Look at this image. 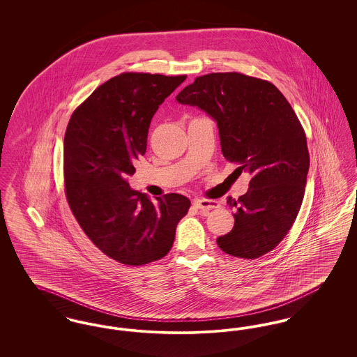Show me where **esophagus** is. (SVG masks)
Instances as JSON below:
<instances>
[{
    "instance_id": "1",
    "label": "esophagus",
    "mask_w": 357,
    "mask_h": 357,
    "mask_svg": "<svg viewBox=\"0 0 357 357\" xmlns=\"http://www.w3.org/2000/svg\"><path fill=\"white\" fill-rule=\"evenodd\" d=\"M194 206L198 210H213V208L220 207V204L217 201H213V199H195Z\"/></svg>"
}]
</instances>
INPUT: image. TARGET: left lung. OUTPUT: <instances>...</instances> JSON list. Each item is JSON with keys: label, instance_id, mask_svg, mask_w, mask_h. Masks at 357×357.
<instances>
[{"label": "left lung", "instance_id": "left-lung-1", "mask_svg": "<svg viewBox=\"0 0 357 357\" xmlns=\"http://www.w3.org/2000/svg\"><path fill=\"white\" fill-rule=\"evenodd\" d=\"M217 121L223 156L252 175L246 194L227 204L234 227L218 237L227 255L255 259L272 252L297 218L309 153L304 128L275 85L238 72L199 76L176 96Z\"/></svg>", "mask_w": 357, "mask_h": 357}]
</instances>
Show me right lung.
<instances>
[{
  "label": "right lung",
  "mask_w": 357,
  "mask_h": 357,
  "mask_svg": "<svg viewBox=\"0 0 357 357\" xmlns=\"http://www.w3.org/2000/svg\"><path fill=\"white\" fill-rule=\"evenodd\" d=\"M185 80V75L121 73L96 88L69 120L64 137L69 207L86 237L120 264L139 266L163 258L190 208L181 194L153 202L127 182L146 153L155 112Z\"/></svg>",
  "instance_id": "add662e5"
}]
</instances>
